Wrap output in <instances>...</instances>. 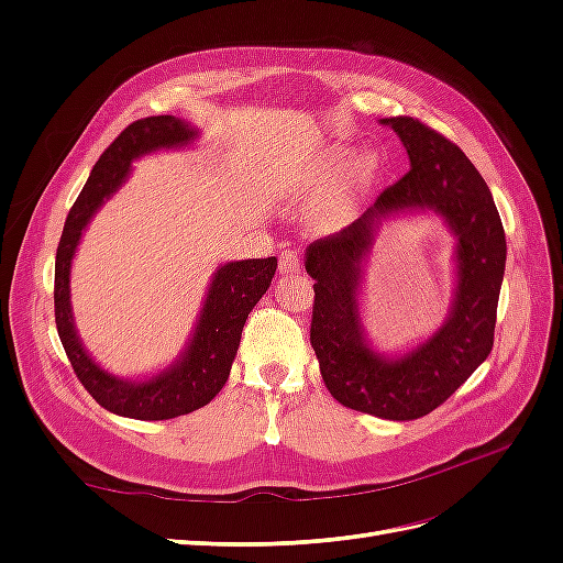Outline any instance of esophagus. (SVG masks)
<instances>
[{"label":"esophagus","instance_id":"obj_1","mask_svg":"<svg viewBox=\"0 0 563 563\" xmlns=\"http://www.w3.org/2000/svg\"><path fill=\"white\" fill-rule=\"evenodd\" d=\"M279 272H282V275H296V272H300V255H298V251H282V255H279Z\"/></svg>","mask_w":563,"mask_h":563}]
</instances>
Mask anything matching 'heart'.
<instances>
[{"mask_svg":"<svg viewBox=\"0 0 563 563\" xmlns=\"http://www.w3.org/2000/svg\"><path fill=\"white\" fill-rule=\"evenodd\" d=\"M373 176V159L360 157L352 159L347 150H331L327 157H321L310 176L302 183V192L308 197L330 195L338 184L344 187L335 195L323 199L312 213V223L319 230H338L343 228L352 211L356 192H362Z\"/></svg>","mask_w":563,"mask_h":563,"instance_id":"obj_1","label":"heart"}]
</instances>
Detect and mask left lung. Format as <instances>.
<instances>
[{
	"mask_svg": "<svg viewBox=\"0 0 563 563\" xmlns=\"http://www.w3.org/2000/svg\"><path fill=\"white\" fill-rule=\"evenodd\" d=\"M380 124L397 131L411 168L352 225L308 246L305 269L317 282L310 343L335 401L385 420H416L444 404L490 354L507 244L496 201L463 150L413 117ZM418 208L439 212L456 234V296L432 339L385 357L361 327V263L383 217Z\"/></svg>",
	"mask_w": 563,
	"mask_h": 563,
	"instance_id": "left-lung-1",
	"label": "left lung"
}]
</instances>
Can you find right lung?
Masks as SVG:
<instances>
[{"label": "right lung", "instance_id": "right-lung-1", "mask_svg": "<svg viewBox=\"0 0 563 563\" xmlns=\"http://www.w3.org/2000/svg\"><path fill=\"white\" fill-rule=\"evenodd\" d=\"M195 139L197 129L174 114L145 117L129 124L96 162L87 185L67 213L58 242L54 302L60 343L84 389L110 413L124 418L168 420L207 406L228 383L246 317L269 288L277 269L275 255L220 265L187 350L176 364L147 380L133 383L110 376L81 347L70 305V267L81 232L103 201L122 187L133 159L162 147H183Z\"/></svg>", "mask_w": 563, "mask_h": 563}]
</instances>
